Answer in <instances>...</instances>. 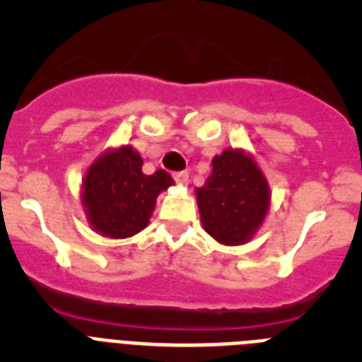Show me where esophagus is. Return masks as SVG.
I'll use <instances>...</instances> for the list:
<instances>
[{"label":"esophagus","mask_w":362,"mask_h":362,"mask_svg":"<svg viewBox=\"0 0 362 362\" xmlns=\"http://www.w3.org/2000/svg\"><path fill=\"white\" fill-rule=\"evenodd\" d=\"M174 179L177 185H187L188 183V172H175Z\"/></svg>","instance_id":"1"}]
</instances>
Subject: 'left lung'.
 <instances>
[{
	"mask_svg": "<svg viewBox=\"0 0 362 362\" xmlns=\"http://www.w3.org/2000/svg\"><path fill=\"white\" fill-rule=\"evenodd\" d=\"M270 204L267 177L241 150L212 159V175L197 188L204 230L223 245H243L261 226Z\"/></svg>",
	"mask_w": 362,
	"mask_h": 362,
	"instance_id": "8db88e82",
	"label": "left lung"
}]
</instances>
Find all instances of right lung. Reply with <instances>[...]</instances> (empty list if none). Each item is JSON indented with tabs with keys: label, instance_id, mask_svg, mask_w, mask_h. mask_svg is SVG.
<instances>
[{
	"label": "right lung",
	"instance_id": "add662e5",
	"mask_svg": "<svg viewBox=\"0 0 362 362\" xmlns=\"http://www.w3.org/2000/svg\"><path fill=\"white\" fill-rule=\"evenodd\" d=\"M143 159L132 146L108 150L83 179V206L95 232L112 239L141 232L152 216L159 192L174 185L165 170L145 175Z\"/></svg>",
	"mask_w": 362,
	"mask_h": 362
}]
</instances>
